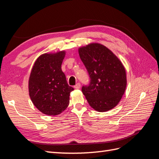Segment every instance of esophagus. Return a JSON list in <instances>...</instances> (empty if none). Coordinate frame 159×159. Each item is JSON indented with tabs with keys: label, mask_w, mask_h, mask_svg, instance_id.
Wrapping results in <instances>:
<instances>
[{
	"label": "esophagus",
	"mask_w": 159,
	"mask_h": 159,
	"mask_svg": "<svg viewBox=\"0 0 159 159\" xmlns=\"http://www.w3.org/2000/svg\"><path fill=\"white\" fill-rule=\"evenodd\" d=\"M80 87H81V85H80V83H77V84L74 85V88H75V89H80Z\"/></svg>",
	"instance_id": "esophagus-1"
}]
</instances>
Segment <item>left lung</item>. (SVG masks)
<instances>
[{
    "instance_id": "obj_1",
    "label": "left lung",
    "mask_w": 159,
    "mask_h": 159,
    "mask_svg": "<svg viewBox=\"0 0 159 159\" xmlns=\"http://www.w3.org/2000/svg\"><path fill=\"white\" fill-rule=\"evenodd\" d=\"M78 52L90 78L89 85L81 88L89 105L99 112L114 108L127 86L126 71L121 61L98 43L81 47Z\"/></svg>"
}]
</instances>
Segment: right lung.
I'll use <instances>...</instances> for the list:
<instances>
[{
    "mask_svg": "<svg viewBox=\"0 0 159 159\" xmlns=\"http://www.w3.org/2000/svg\"><path fill=\"white\" fill-rule=\"evenodd\" d=\"M65 51L44 54L33 66L28 81L29 95L35 107L48 115H59L68 106L74 88L61 70Z\"/></svg>",
    "mask_w": 159,
    "mask_h": 159,
    "instance_id": "add662e5",
    "label": "right lung"
}]
</instances>
